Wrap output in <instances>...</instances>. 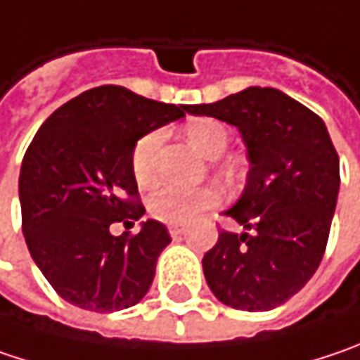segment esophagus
I'll return each mask as SVG.
<instances>
[{"mask_svg": "<svg viewBox=\"0 0 360 360\" xmlns=\"http://www.w3.org/2000/svg\"><path fill=\"white\" fill-rule=\"evenodd\" d=\"M183 232H185V228H183V226H179V224H171V226H169V234H171L173 238L181 236Z\"/></svg>", "mask_w": 360, "mask_h": 360, "instance_id": "esophagus-1", "label": "esophagus"}]
</instances>
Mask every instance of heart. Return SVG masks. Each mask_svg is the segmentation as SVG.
Here are the masks:
<instances>
[{"label":"heart","mask_w":360,"mask_h":360,"mask_svg":"<svg viewBox=\"0 0 360 360\" xmlns=\"http://www.w3.org/2000/svg\"><path fill=\"white\" fill-rule=\"evenodd\" d=\"M187 136H189V142L205 157L222 153L228 144L226 126L212 117L191 122L187 126ZM160 140H162L160 132H148L138 140L132 150V173L140 185H148L155 181V157H157ZM218 200H220L218 189L210 185L181 187V185L167 183L148 195L146 207L150 216H155L160 222L185 224L193 220L201 210L216 205Z\"/></svg>","instance_id":"1"}]
</instances>
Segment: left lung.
<instances>
[{
	"label": "left lung",
	"instance_id": "8db88e82",
	"mask_svg": "<svg viewBox=\"0 0 360 360\" xmlns=\"http://www.w3.org/2000/svg\"><path fill=\"white\" fill-rule=\"evenodd\" d=\"M185 110L234 126L250 162L240 198L224 212L244 232H220L203 255L207 285L244 311L285 304L316 273L336 210L340 165L326 124L273 87Z\"/></svg>",
	"mask_w": 360,
	"mask_h": 360
}]
</instances>
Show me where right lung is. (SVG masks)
<instances>
[{"label":"right lung","instance_id":"1","mask_svg":"<svg viewBox=\"0 0 360 360\" xmlns=\"http://www.w3.org/2000/svg\"><path fill=\"white\" fill-rule=\"evenodd\" d=\"M185 108L101 85L60 105L36 132L20 169L22 230L65 302L108 314L136 306L150 289L171 243L165 224L146 220L134 236H114L110 226L142 218L132 150Z\"/></svg>","mask_w":360,"mask_h":360}]
</instances>
